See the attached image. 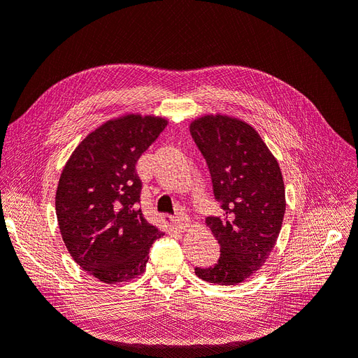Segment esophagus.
Returning a JSON list of instances; mask_svg holds the SVG:
<instances>
[{"label": "esophagus", "instance_id": "1", "mask_svg": "<svg viewBox=\"0 0 358 358\" xmlns=\"http://www.w3.org/2000/svg\"><path fill=\"white\" fill-rule=\"evenodd\" d=\"M189 218H188V215L187 213H178L176 216H175V224L179 227L180 230H187L188 227H189Z\"/></svg>", "mask_w": 358, "mask_h": 358}]
</instances>
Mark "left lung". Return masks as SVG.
I'll list each match as a JSON object with an SVG mask.
<instances>
[{"label": "left lung", "mask_w": 358, "mask_h": 358, "mask_svg": "<svg viewBox=\"0 0 358 358\" xmlns=\"http://www.w3.org/2000/svg\"><path fill=\"white\" fill-rule=\"evenodd\" d=\"M210 171L224 216L206 224L221 246L212 267H196L210 284L237 285L262 267L278 241L285 213V187L276 158L254 127L227 115H206L189 125Z\"/></svg>", "instance_id": "8db88e82"}]
</instances>
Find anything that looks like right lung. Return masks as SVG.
<instances>
[{
    "mask_svg": "<svg viewBox=\"0 0 358 358\" xmlns=\"http://www.w3.org/2000/svg\"><path fill=\"white\" fill-rule=\"evenodd\" d=\"M167 119L125 115L86 136L64 167L55 197L62 241L85 272L104 284L142 275L162 233L138 208L136 164Z\"/></svg>",
    "mask_w": 358,
    "mask_h": 358,
    "instance_id": "right-lung-1",
    "label": "right lung"
}]
</instances>
